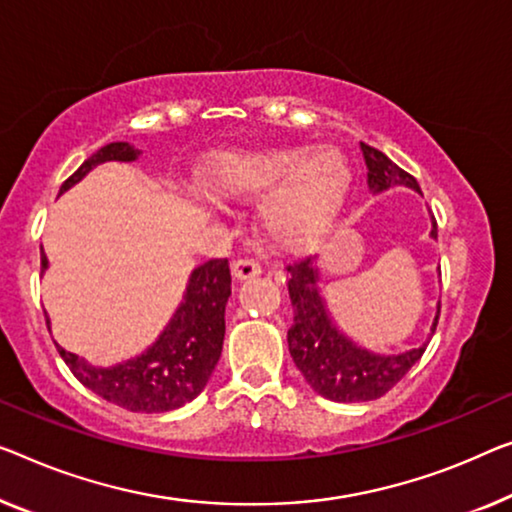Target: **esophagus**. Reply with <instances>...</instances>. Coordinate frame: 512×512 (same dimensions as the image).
<instances>
[{
  "instance_id": "obj_1",
  "label": "esophagus",
  "mask_w": 512,
  "mask_h": 512,
  "mask_svg": "<svg viewBox=\"0 0 512 512\" xmlns=\"http://www.w3.org/2000/svg\"><path fill=\"white\" fill-rule=\"evenodd\" d=\"M259 273H262V266H259L255 259H236V262H232L234 280H250L257 278Z\"/></svg>"
}]
</instances>
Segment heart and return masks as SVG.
I'll return each mask as SVG.
<instances>
[{
    "label": "heart",
    "mask_w": 512,
    "mask_h": 512,
    "mask_svg": "<svg viewBox=\"0 0 512 512\" xmlns=\"http://www.w3.org/2000/svg\"><path fill=\"white\" fill-rule=\"evenodd\" d=\"M349 190L347 158L335 147L236 151L213 160L202 193L216 204L259 200V225L273 246L305 250L338 223Z\"/></svg>",
    "instance_id": "1"
}]
</instances>
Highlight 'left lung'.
<instances>
[{"label": "left lung", "instance_id": "8db88e82", "mask_svg": "<svg viewBox=\"0 0 512 512\" xmlns=\"http://www.w3.org/2000/svg\"><path fill=\"white\" fill-rule=\"evenodd\" d=\"M361 151L368 165V188L372 195L391 188H411L421 195L416 179L400 170L391 158L361 142ZM430 239H437V223L432 218ZM289 299L294 308V324L287 331L289 354L296 368L315 393L333 402H370L398 384L418 358L423 356L427 342L439 322V305L434 322L423 345L411 347L400 354H377L358 345L356 340L335 324L329 305L319 287V264L315 259L287 266Z\"/></svg>", "mask_w": 512, "mask_h": 512}]
</instances>
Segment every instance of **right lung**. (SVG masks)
Instances as JSON below:
<instances>
[{
  "label": "right lung",
  "instance_id": "obj_1",
  "mask_svg": "<svg viewBox=\"0 0 512 512\" xmlns=\"http://www.w3.org/2000/svg\"><path fill=\"white\" fill-rule=\"evenodd\" d=\"M140 149L128 142H110L89 156L73 177L61 186L59 195L80 183L103 163H135ZM48 257L41 248V269L48 271ZM232 294V276L227 259H209L190 271L186 292L158 338L126 361L94 365L78 354L57 349L64 363L82 386L117 407L142 414L179 409L193 402L209 384L225 338V305ZM50 329V317L45 315Z\"/></svg>",
  "mask_w": 512,
  "mask_h": 512
}]
</instances>
